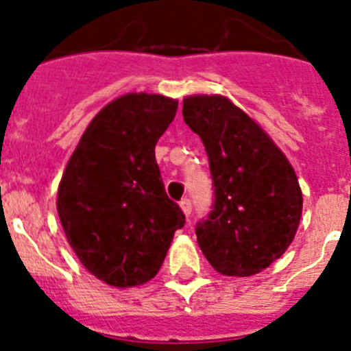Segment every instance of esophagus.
I'll return each mask as SVG.
<instances>
[{"label":"esophagus","mask_w":351,"mask_h":351,"mask_svg":"<svg viewBox=\"0 0 351 351\" xmlns=\"http://www.w3.org/2000/svg\"><path fill=\"white\" fill-rule=\"evenodd\" d=\"M179 206H181L182 213H184L186 216H190V214H191V200H190V198H182L181 202H179Z\"/></svg>","instance_id":"obj_1"}]
</instances>
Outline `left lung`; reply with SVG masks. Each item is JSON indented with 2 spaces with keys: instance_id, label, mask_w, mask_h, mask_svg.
Returning <instances> with one entry per match:
<instances>
[{
  "instance_id": "obj_1",
  "label": "left lung",
  "mask_w": 351,
  "mask_h": 351,
  "mask_svg": "<svg viewBox=\"0 0 351 351\" xmlns=\"http://www.w3.org/2000/svg\"><path fill=\"white\" fill-rule=\"evenodd\" d=\"M182 117L202 138L213 176V210L197 223L198 246L221 274H258L283 255L299 228L302 191L295 170L226 96H188Z\"/></svg>"
}]
</instances>
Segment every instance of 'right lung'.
Here are the masks:
<instances>
[{"instance_id": "add662e5", "label": "right lung", "mask_w": 351, "mask_h": 351, "mask_svg": "<svg viewBox=\"0 0 351 351\" xmlns=\"http://www.w3.org/2000/svg\"><path fill=\"white\" fill-rule=\"evenodd\" d=\"M176 112L178 100L163 95L119 96L93 117L61 178L56 206L68 244L110 287L153 280L184 226L154 156Z\"/></svg>"}]
</instances>
